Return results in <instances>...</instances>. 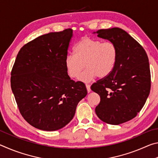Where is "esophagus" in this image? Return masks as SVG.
Returning a JSON list of instances; mask_svg holds the SVG:
<instances>
[{"label":"esophagus","instance_id":"1","mask_svg":"<svg viewBox=\"0 0 158 158\" xmlns=\"http://www.w3.org/2000/svg\"><path fill=\"white\" fill-rule=\"evenodd\" d=\"M85 87H86L88 93H90V91H91V90H90V85L89 84H85Z\"/></svg>","mask_w":158,"mask_h":158}]
</instances>
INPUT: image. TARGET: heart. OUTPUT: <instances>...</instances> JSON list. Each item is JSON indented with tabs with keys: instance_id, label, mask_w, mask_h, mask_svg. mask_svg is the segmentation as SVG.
<instances>
[{
	"instance_id": "1",
	"label": "heart",
	"mask_w": 158,
	"mask_h": 158,
	"mask_svg": "<svg viewBox=\"0 0 158 158\" xmlns=\"http://www.w3.org/2000/svg\"><path fill=\"white\" fill-rule=\"evenodd\" d=\"M118 58V49L111 42H102L84 37L74 47V53H69L65 59L66 71L71 78L88 82L95 77L105 78L114 70Z\"/></svg>"
}]
</instances>
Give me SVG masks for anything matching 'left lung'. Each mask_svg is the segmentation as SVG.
Listing matches in <instances>:
<instances>
[{
	"label": "left lung",
	"instance_id": "8db88e82",
	"mask_svg": "<svg viewBox=\"0 0 158 158\" xmlns=\"http://www.w3.org/2000/svg\"><path fill=\"white\" fill-rule=\"evenodd\" d=\"M97 33L116 44L118 58L111 73L90 87L100 97L95 113L103 122L119 125L137 116L147 100L151 85L148 58L143 47L121 28L100 29Z\"/></svg>",
	"mask_w": 158,
	"mask_h": 158
}]
</instances>
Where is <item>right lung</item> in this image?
<instances>
[{
  "label": "right lung",
  "mask_w": 158,
  "mask_h": 158,
  "mask_svg": "<svg viewBox=\"0 0 158 158\" xmlns=\"http://www.w3.org/2000/svg\"><path fill=\"white\" fill-rule=\"evenodd\" d=\"M73 30L42 35L21 47L11 72V88L21 116L37 129L55 131L73 118L87 95L84 83L70 79L65 59Z\"/></svg>",
  "instance_id": "obj_1"
}]
</instances>
